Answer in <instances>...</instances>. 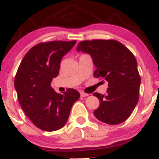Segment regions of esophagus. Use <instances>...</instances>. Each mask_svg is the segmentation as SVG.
<instances>
[{"mask_svg":"<svg viewBox=\"0 0 159 159\" xmlns=\"http://www.w3.org/2000/svg\"><path fill=\"white\" fill-rule=\"evenodd\" d=\"M88 95L89 94L85 93L84 92H80V96H81L82 97H86V96H88Z\"/></svg>","mask_w":159,"mask_h":159,"instance_id":"esophagus-1","label":"esophagus"}]
</instances>
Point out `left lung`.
<instances>
[{
    "mask_svg": "<svg viewBox=\"0 0 159 159\" xmlns=\"http://www.w3.org/2000/svg\"><path fill=\"white\" fill-rule=\"evenodd\" d=\"M77 51L89 54L96 67L94 77L108 82L106 93H93L100 102L94 115L107 124L123 123L139 100L141 78L134 55L120 42L110 39L82 41Z\"/></svg>",
    "mask_w": 159,
    "mask_h": 159,
    "instance_id": "obj_1",
    "label": "left lung"
}]
</instances>
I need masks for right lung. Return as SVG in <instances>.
<instances>
[{
	"label": "right lung",
	"instance_id": "1",
	"mask_svg": "<svg viewBox=\"0 0 159 159\" xmlns=\"http://www.w3.org/2000/svg\"><path fill=\"white\" fill-rule=\"evenodd\" d=\"M77 41H52L35 45L26 53L14 79L17 98L25 115L37 128L54 131L64 126L80 93L69 88L63 94L51 87L62 57Z\"/></svg>",
	"mask_w": 159,
	"mask_h": 159
}]
</instances>
